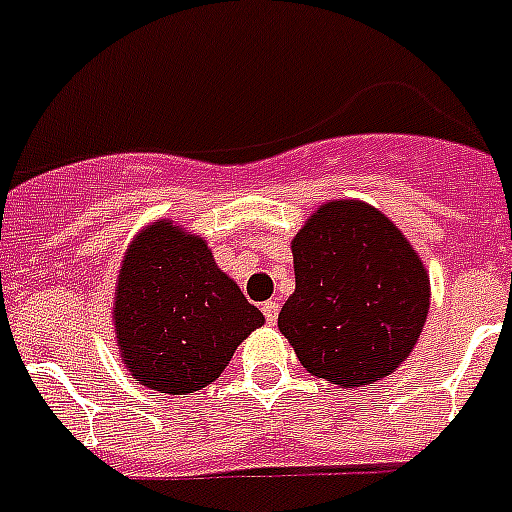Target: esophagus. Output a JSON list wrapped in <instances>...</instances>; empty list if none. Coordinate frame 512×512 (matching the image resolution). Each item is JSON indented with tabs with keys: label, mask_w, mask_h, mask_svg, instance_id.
Returning a JSON list of instances; mask_svg holds the SVG:
<instances>
[{
	"label": "esophagus",
	"mask_w": 512,
	"mask_h": 512,
	"mask_svg": "<svg viewBox=\"0 0 512 512\" xmlns=\"http://www.w3.org/2000/svg\"><path fill=\"white\" fill-rule=\"evenodd\" d=\"M278 312H281V304H278V302H265L263 304V315H265V320L270 322V325H276Z\"/></svg>",
	"instance_id": "1"
}]
</instances>
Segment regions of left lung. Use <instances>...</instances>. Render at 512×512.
Masks as SVG:
<instances>
[{"label": "left lung", "mask_w": 512, "mask_h": 512, "mask_svg": "<svg viewBox=\"0 0 512 512\" xmlns=\"http://www.w3.org/2000/svg\"><path fill=\"white\" fill-rule=\"evenodd\" d=\"M296 289L278 315L299 362L338 388L393 375L422 336L429 273L382 210L320 205L291 239Z\"/></svg>", "instance_id": "left-lung-1"}]
</instances>
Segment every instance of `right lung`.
Returning a JSON list of instances; mask_svg holds the SVG:
<instances>
[{"mask_svg":"<svg viewBox=\"0 0 512 512\" xmlns=\"http://www.w3.org/2000/svg\"><path fill=\"white\" fill-rule=\"evenodd\" d=\"M111 320L119 356L140 385L187 395L218 380L265 317L218 268L203 236L161 218L124 252Z\"/></svg>","mask_w":512,"mask_h":512,"instance_id":"obj_1","label":"right lung"}]
</instances>
